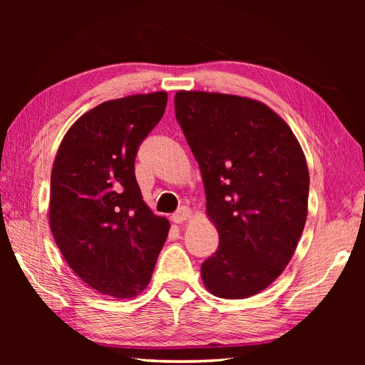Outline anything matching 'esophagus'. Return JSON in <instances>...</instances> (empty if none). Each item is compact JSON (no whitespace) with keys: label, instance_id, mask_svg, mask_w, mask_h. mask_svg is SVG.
I'll return each instance as SVG.
<instances>
[{"label":"esophagus","instance_id":"esophagus-1","mask_svg":"<svg viewBox=\"0 0 365 365\" xmlns=\"http://www.w3.org/2000/svg\"><path fill=\"white\" fill-rule=\"evenodd\" d=\"M191 218V210L188 207H180L178 208V210L173 215V221L175 222V224H182V222H185L187 220H190Z\"/></svg>","mask_w":365,"mask_h":365}]
</instances>
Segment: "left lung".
<instances>
[{"label":"left lung","instance_id":"8db88e82","mask_svg":"<svg viewBox=\"0 0 365 365\" xmlns=\"http://www.w3.org/2000/svg\"><path fill=\"white\" fill-rule=\"evenodd\" d=\"M175 118L202 174L220 246L200 267L226 299L265 290L292 260L307 218V161L287 122L250 97L177 91Z\"/></svg>","mask_w":365,"mask_h":365}]
</instances>
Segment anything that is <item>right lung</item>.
<instances>
[{
    "label": "right lung",
    "instance_id": "1",
    "mask_svg": "<svg viewBox=\"0 0 365 365\" xmlns=\"http://www.w3.org/2000/svg\"><path fill=\"white\" fill-rule=\"evenodd\" d=\"M165 91L100 103L67 130L54 157L48 221L75 274L98 293L135 298L169 232L135 177L139 144L160 122Z\"/></svg>",
    "mask_w": 365,
    "mask_h": 365
}]
</instances>
